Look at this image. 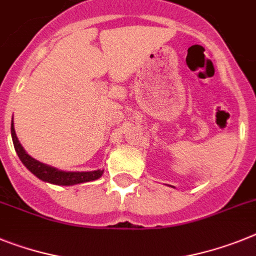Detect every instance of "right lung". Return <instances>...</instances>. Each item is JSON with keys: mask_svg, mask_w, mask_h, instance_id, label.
Returning a JSON list of instances; mask_svg holds the SVG:
<instances>
[{"mask_svg": "<svg viewBox=\"0 0 256 256\" xmlns=\"http://www.w3.org/2000/svg\"><path fill=\"white\" fill-rule=\"evenodd\" d=\"M12 138L14 143V148L19 158L26 168L32 172L38 178L42 180L45 182L54 184H62V186H70V184H82V182L95 181L98 178L102 177L104 170H94V172H62L58 169L52 168L49 165H45L40 161L32 158L27 152L23 150L22 144L19 143L16 134L14 130V124H12Z\"/></svg>", "mask_w": 256, "mask_h": 256, "instance_id": "obj_1", "label": "right lung"}]
</instances>
